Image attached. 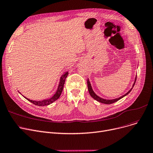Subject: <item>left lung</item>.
<instances>
[{"mask_svg": "<svg viewBox=\"0 0 153 153\" xmlns=\"http://www.w3.org/2000/svg\"><path fill=\"white\" fill-rule=\"evenodd\" d=\"M136 79H137V75H136V76H135V78H134V83H133V85H132L131 88L130 89V90H129L126 94L123 95V96H120V97L113 99V100H106V99L102 98V97H100L99 96H97V95L94 92L93 89V88H92V86H91V83H90V82H89V78L87 79V85H88V91H89V94L91 95V96L93 99H94L95 100H96L97 101L100 102H101V103L106 104H112V103H114V102H117V101H119V100H120V99H122V97H123L124 96H127L128 93H130V92L131 91V89H133V86H134V83H135V82H136Z\"/></svg>", "mask_w": 153, "mask_h": 153, "instance_id": "obj_1", "label": "left lung"}]
</instances>
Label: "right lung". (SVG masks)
I'll use <instances>...</instances> for the list:
<instances>
[{"instance_id": "1", "label": "right lung", "mask_w": 153, "mask_h": 153, "mask_svg": "<svg viewBox=\"0 0 153 153\" xmlns=\"http://www.w3.org/2000/svg\"><path fill=\"white\" fill-rule=\"evenodd\" d=\"M68 71H67L66 72L63 74V75L60 76V80H59V85H58V88L57 89V91H56V93L53 94L51 97H50L49 99H46V100H43L42 101H33V100H29L28 98H26L25 96H23V97L25 99H26L27 100H28L30 102H32L33 104H34L35 105H38V106H44V105H49V104H52V102L56 101L57 100H58L59 97L60 96V94H61V93L62 92V90H63V88H64V83H65V79H66L67 76H68Z\"/></svg>"}]
</instances>
